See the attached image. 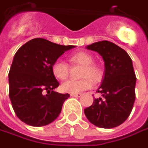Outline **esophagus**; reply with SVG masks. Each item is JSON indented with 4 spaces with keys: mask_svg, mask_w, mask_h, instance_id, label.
Listing matches in <instances>:
<instances>
[{
    "mask_svg": "<svg viewBox=\"0 0 148 148\" xmlns=\"http://www.w3.org/2000/svg\"><path fill=\"white\" fill-rule=\"evenodd\" d=\"M70 96L72 97H75V98H79L82 96V93H70Z\"/></svg>",
    "mask_w": 148,
    "mask_h": 148,
    "instance_id": "34e87169",
    "label": "esophagus"
}]
</instances>
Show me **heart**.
<instances>
[{"instance_id":"1","label":"heart","mask_w":148,"mask_h":148,"mask_svg":"<svg viewBox=\"0 0 148 148\" xmlns=\"http://www.w3.org/2000/svg\"><path fill=\"white\" fill-rule=\"evenodd\" d=\"M69 60L74 64L84 66L82 70L81 80H68L61 84V90L64 93H79L91 88L93 82H99L103 77V69L99 65L93 64L92 55L87 52H79L69 56ZM52 74L56 79L64 80L69 75V66L62 60H55L51 66Z\"/></svg>"}]
</instances>
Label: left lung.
<instances>
[{
	"instance_id": "left-lung-1",
	"label": "left lung",
	"mask_w": 148,
	"mask_h": 148,
	"mask_svg": "<svg viewBox=\"0 0 148 148\" xmlns=\"http://www.w3.org/2000/svg\"><path fill=\"white\" fill-rule=\"evenodd\" d=\"M96 51L104 61V74L98 88L101 98L84 109L88 120L102 128H112L124 123L135 101L136 75L128 54L108 40L95 42L86 47Z\"/></svg>"
}]
</instances>
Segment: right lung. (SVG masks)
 Segmentation results:
<instances>
[{"mask_svg": "<svg viewBox=\"0 0 148 148\" xmlns=\"http://www.w3.org/2000/svg\"><path fill=\"white\" fill-rule=\"evenodd\" d=\"M73 48L36 38L17 50L9 72V96L16 116L25 123L48 125L60 115L69 94L54 91L60 84L51 66Z\"/></svg>", "mask_w": 148, "mask_h": 148, "instance_id": "right-lung-1", "label": "right lung"}]
</instances>
